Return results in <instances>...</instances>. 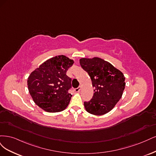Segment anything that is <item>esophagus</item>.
<instances>
[{
  "label": "esophagus",
  "instance_id": "34e87169",
  "mask_svg": "<svg viewBox=\"0 0 156 156\" xmlns=\"http://www.w3.org/2000/svg\"><path fill=\"white\" fill-rule=\"evenodd\" d=\"M74 90H75V91H76V92H78V93H79V92L80 91V90H81V87L79 86L78 87H77V88L75 89Z\"/></svg>",
  "mask_w": 156,
  "mask_h": 156
}]
</instances>
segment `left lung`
<instances>
[{
  "label": "left lung",
  "mask_w": 156,
  "mask_h": 156,
  "mask_svg": "<svg viewBox=\"0 0 156 156\" xmlns=\"http://www.w3.org/2000/svg\"><path fill=\"white\" fill-rule=\"evenodd\" d=\"M80 63L91 79L94 88L93 98L84 102L86 111L94 115H102L115 107L121 98L125 88L123 73L99 58H81Z\"/></svg>",
  "instance_id": "1"
}]
</instances>
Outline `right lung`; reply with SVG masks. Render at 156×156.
Segmentation results:
<instances>
[{
  "label": "right lung",
  "mask_w": 156,
  "mask_h": 156,
  "mask_svg": "<svg viewBox=\"0 0 156 156\" xmlns=\"http://www.w3.org/2000/svg\"><path fill=\"white\" fill-rule=\"evenodd\" d=\"M74 63L63 55L56 56L43 63L28 78V88L34 102L45 112L63 111L71 100L72 80L67 71Z\"/></svg>",
  "instance_id": "obj_1"
}]
</instances>
